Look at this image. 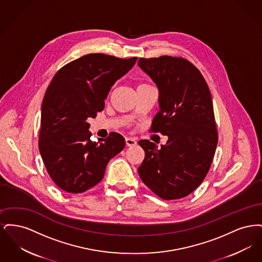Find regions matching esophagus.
<instances>
[{
	"label": "esophagus",
	"instance_id": "esophagus-1",
	"mask_svg": "<svg viewBox=\"0 0 262 262\" xmlns=\"http://www.w3.org/2000/svg\"><path fill=\"white\" fill-rule=\"evenodd\" d=\"M125 144L126 146H134L137 144V140L133 137H125Z\"/></svg>",
	"mask_w": 262,
	"mask_h": 262
}]
</instances>
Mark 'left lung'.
Instances as JSON below:
<instances>
[{"mask_svg": "<svg viewBox=\"0 0 262 262\" xmlns=\"http://www.w3.org/2000/svg\"><path fill=\"white\" fill-rule=\"evenodd\" d=\"M138 67L159 90V112L151 130L167 136L161 148L147 139L138 167L142 182L163 200L191 193L208 173L218 142L210 90L200 71L183 58L143 59Z\"/></svg>", "mask_w": 262, "mask_h": 262, "instance_id": "obj_1", "label": "left lung"}]
</instances>
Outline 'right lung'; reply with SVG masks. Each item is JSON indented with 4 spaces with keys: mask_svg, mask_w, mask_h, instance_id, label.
Here are the masks:
<instances>
[{
    "mask_svg": "<svg viewBox=\"0 0 262 262\" xmlns=\"http://www.w3.org/2000/svg\"><path fill=\"white\" fill-rule=\"evenodd\" d=\"M137 57L119 59L88 54L55 75L41 107L39 151L48 174L62 190L80 193L103 179L108 162L125 147L118 133L90 140V124L104 109L115 82L135 66Z\"/></svg>",
    "mask_w": 262,
    "mask_h": 262,
    "instance_id": "right-lung-1",
    "label": "right lung"
}]
</instances>
